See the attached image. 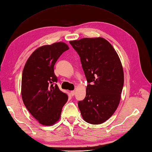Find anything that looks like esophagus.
<instances>
[{"label":"esophagus","instance_id":"obj_1","mask_svg":"<svg viewBox=\"0 0 152 152\" xmlns=\"http://www.w3.org/2000/svg\"><path fill=\"white\" fill-rule=\"evenodd\" d=\"M75 91H71V95L72 96H74V95H75Z\"/></svg>","mask_w":152,"mask_h":152}]
</instances>
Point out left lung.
I'll list each match as a JSON object with an SVG mask.
<instances>
[{
    "instance_id": "left-lung-1",
    "label": "left lung",
    "mask_w": 152,
    "mask_h": 152,
    "mask_svg": "<svg viewBox=\"0 0 152 152\" xmlns=\"http://www.w3.org/2000/svg\"><path fill=\"white\" fill-rule=\"evenodd\" d=\"M80 58L87 82L86 97L78 102L83 119L92 124L104 123L115 112L124 84L123 66L116 51L102 37L69 41Z\"/></svg>"
}]
</instances>
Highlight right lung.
Instances as JSON below:
<instances>
[{"mask_svg":"<svg viewBox=\"0 0 152 152\" xmlns=\"http://www.w3.org/2000/svg\"><path fill=\"white\" fill-rule=\"evenodd\" d=\"M68 46L63 42L44 45L28 58L22 76L21 95L25 106L44 126H52L60 119L68 97L59 90L53 67Z\"/></svg>","mask_w":152,"mask_h":152,"instance_id":"1","label":"right lung"}]
</instances>
